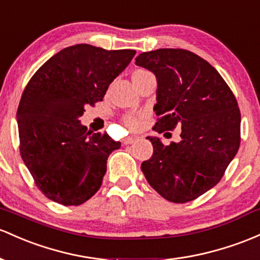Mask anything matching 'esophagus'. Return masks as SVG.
<instances>
[{
  "mask_svg": "<svg viewBox=\"0 0 260 260\" xmlns=\"http://www.w3.org/2000/svg\"><path fill=\"white\" fill-rule=\"evenodd\" d=\"M139 138H141V137H139V136L132 135V136L127 137V138H125L124 141H123V143H124V144H132V143H135V142L139 141Z\"/></svg>",
  "mask_w": 260,
  "mask_h": 260,
  "instance_id": "esophagus-1",
  "label": "esophagus"
}]
</instances>
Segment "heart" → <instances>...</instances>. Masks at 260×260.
<instances>
[{
	"instance_id": "1",
	"label": "heart",
	"mask_w": 260,
	"mask_h": 260,
	"mask_svg": "<svg viewBox=\"0 0 260 260\" xmlns=\"http://www.w3.org/2000/svg\"><path fill=\"white\" fill-rule=\"evenodd\" d=\"M142 73H147V71L137 70V71H135V74H133V75H136V74H142ZM124 123L129 128H137L139 125V123H141V118L137 116H127V117H124Z\"/></svg>"
}]
</instances>
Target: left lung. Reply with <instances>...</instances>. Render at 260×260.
Wrapping results in <instances>:
<instances>
[{
	"mask_svg": "<svg viewBox=\"0 0 260 260\" xmlns=\"http://www.w3.org/2000/svg\"><path fill=\"white\" fill-rule=\"evenodd\" d=\"M155 75L156 123L162 133L181 127V141L164 145L147 137L153 155L142 162L145 179L175 204L192 201L221 180L241 143V112L218 71L185 49H156L136 58Z\"/></svg>",
	"mask_w": 260,
	"mask_h": 260,
	"instance_id": "1",
	"label": "left lung"
}]
</instances>
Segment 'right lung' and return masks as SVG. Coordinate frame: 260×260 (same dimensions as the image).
<instances>
[{"instance_id": "1", "label": "right lung", "mask_w": 260, "mask_h": 260, "mask_svg": "<svg viewBox=\"0 0 260 260\" xmlns=\"http://www.w3.org/2000/svg\"><path fill=\"white\" fill-rule=\"evenodd\" d=\"M135 54L71 45L45 61L25 86L17 110L19 152L51 201L78 206L101 187L108 155L121 143L87 131L79 118L87 105L102 101Z\"/></svg>"}]
</instances>
